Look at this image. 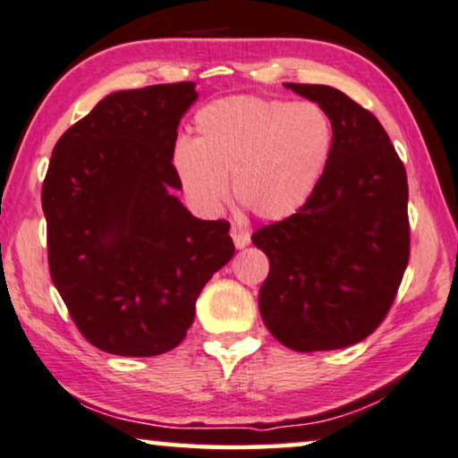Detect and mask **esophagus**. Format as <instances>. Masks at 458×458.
I'll list each match as a JSON object with an SVG mask.
<instances>
[{
    "instance_id": "1",
    "label": "esophagus",
    "mask_w": 458,
    "mask_h": 458,
    "mask_svg": "<svg viewBox=\"0 0 458 458\" xmlns=\"http://www.w3.org/2000/svg\"><path fill=\"white\" fill-rule=\"evenodd\" d=\"M231 237H233L237 250H243L245 245H250V231H245L243 227H231Z\"/></svg>"
}]
</instances>
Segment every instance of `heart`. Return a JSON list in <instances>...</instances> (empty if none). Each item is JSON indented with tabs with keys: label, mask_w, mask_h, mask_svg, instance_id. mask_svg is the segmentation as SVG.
Returning <instances> with one entry per match:
<instances>
[{
	"label": "heart",
	"mask_w": 458,
	"mask_h": 458,
	"mask_svg": "<svg viewBox=\"0 0 458 458\" xmlns=\"http://www.w3.org/2000/svg\"><path fill=\"white\" fill-rule=\"evenodd\" d=\"M333 122L320 105L233 97L196 115V140L177 144L183 190L204 210L229 200V177L242 207L283 221L310 200L333 152Z\"/></svg>",
	"instance_id": "b5f03b06"
}]
</instances>
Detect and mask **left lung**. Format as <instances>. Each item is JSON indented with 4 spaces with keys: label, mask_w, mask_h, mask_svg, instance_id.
Masks as SVG:
<instances>
[{
    "label": "left lung",
    "mask_w": 458,
    "mask_h": 458,
    "mask_svg": "<svg viewBox=\"0 0 458 458\" xmlns=\"http://www.w3.org/2000/svg\"><path fill=\"white\" fill-rule=\"evenodd\" d=\"M284 89L327 111L335 142L310 200L251 235L270 262L258 308L284 347L343 349L374 333L407 268V174L380 122L344 92Z\"/></svg>",
    "instance_id": "obj_1"
}]
</instances>
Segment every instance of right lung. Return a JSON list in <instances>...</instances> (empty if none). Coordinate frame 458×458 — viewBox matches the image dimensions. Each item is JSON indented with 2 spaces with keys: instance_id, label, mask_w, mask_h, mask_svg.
I'll list each match as a JSON object with an SVG mask.
<instances>
[{
  "instance_id": "obj_1",
  "label": "right lung",
  "mask_w": 458,
  "mask_h": 458,
  "mask_svg": "<svg viewBox=\"0 0 458 458\" xmlns=\"http://www.w3.org/2000/svg\"><path fill=\"white\" fill-rule=\"evenodd\" d=\"M194 82L111 92L53 148L41 202L49 270L90 344L123 357L167 353L196 300L233 258L227 221H202L175 196L177 125Z\"/></svg>"
}]
</instances>
